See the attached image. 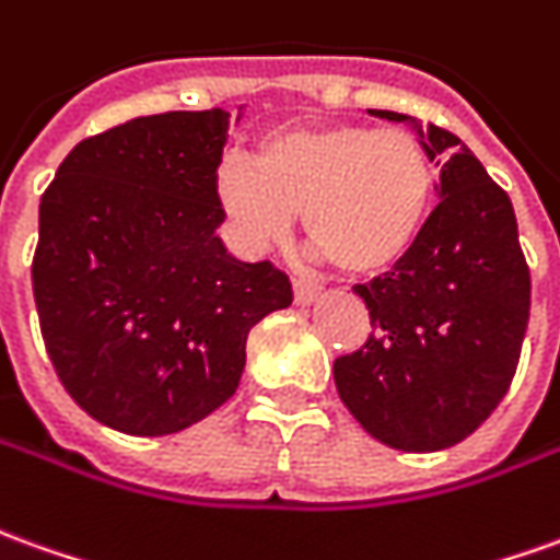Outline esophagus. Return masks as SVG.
<instances>
[{"label": "esophagus", "mask_w": 560, "mask_h": 560, "mask_svg": "<svg viewBox=\"0 0 560 560\" xmlns=\"http://www.w3.org/2000/svg\"><path fill=\"white\" fill-rule=\"evenodd\" d=\"M293 300H296V306H312L318 300V288L308 281L293 279Z\"/></svg>", "instance_id": "34e87169"}]
</instances>
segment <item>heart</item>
I'll use <instances>...</instances> for the list:
<instances>
[{"mask_svg": "<svg viewBox=\"0 0 560 560\" xmlns=\"http://www.w3.org/2000/svg\"><path fill=\"white\" fill-rule=\"evenodd\" d=\"M212 190L248 254L279 245L303 212L320 257L351 276H375L416 245L436 172L428 148L406 130L284 127L257 142L254 160L240 151L218 160Z\"/></svg>", "mask_w": 560, "mask_h": 560, "instance_id": "heart-1", "label": "heart"}]
</instances>
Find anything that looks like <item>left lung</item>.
Returning a JSON list of instances; mask_svg holds the SVG:
<instances>
[{"label":"left lung","instance_id":"1","mask_svg":"<svg viewBox=\"0 0 560 560\" xmlns=\"http://www.w3.org/2000/svg\"><path fill=\"white\" fill-rule=\"evenodd\" d=\"M366 112L418 132L440 163V206L400 264L354 288L373 336L336 358V390L378 443L440 452L506 397L530 315V272L510 197L467 144L409 115Z\"/></svg>","mask_w":560,"mask_h":560}]
</instances>
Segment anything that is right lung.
Wrapping results in <instances>:
<instances>
[{
	"label": "right lung",
	"instance_id": "add662e5",
	"mask_svg": "<svg viewBox=\"0 0 560 560\" xmlns=\"http://www.w3.org/2000/svg\"><path fill=\"white\" fill-rule=\"evenodd\" d=\"M242 117V108L236 120ZM230 112H166L78 142L38 206L33 293L50 363L105 428L166 436L240 388L248 330L293 300L214 233Z\"/></svg>",
	"mask_w": 560,
	"mask_h": 560
}]
</instances>
